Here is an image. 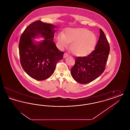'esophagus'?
I'll use <instances>...</instances> for the list:
<instances>
[{
  "mask_svg": "<svg viewBox=\"0 0 130 130\" xmlns=\"http://www.w3.org/2000/svg\"><path fill=\"white\" fill-rule=\"evenodd\" d=\"M69 56L68 55V54L67 53H65L64 54V55H63V58H66L67 56Z\"/></svg>",
  "mask_w": 130,
  "mask_h": 130,
  "instance_id": "34e87169",
  "label": "esophagus"
}]
</instances>
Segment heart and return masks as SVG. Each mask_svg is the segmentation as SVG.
Instances as JSON below:
<instances>
[{"instance_id":"heart-1","label":"heart","mask_w":130,"mask_h":130,"mask_svg":"<svg viewBox=\"0 0 130 130\" xmlns=\"http://www.w3.org/2000/svg\"><path fill=\"white\" fill-rule=\"evenodd\" d=\"M58 46L64 48L71 44V50L77 56H86L94 49L98 41L96 35L89 30L82 28H68L65 35L59 33L56 37Z\"/></svg>"}]
</instances>
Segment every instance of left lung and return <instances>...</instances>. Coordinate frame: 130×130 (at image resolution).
Returning a JSON list of instances; mask_svg holds the SVG:
<instances>
[{"label": "left lung", "instance_id": "8db88e82", "mask_svg": "<svg viewBox=\"0 0 130 130\" xmlns=\"http://www.w3.org/2000/svg\"><path fill=\"white\" fill-rule=\"evenodd\" d=\"M104 32L100 29V36L94 50L89 55L76 57L71 73L74 80L87 84L96 79L104 71L110 47Z\"/></svg>", "mask_w": 130, "mask_h": 130}]
</instances>
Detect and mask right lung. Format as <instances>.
<instances>
[{
	"mask_svg": "<svg viewBox=\"0 0 130 130\" xmlns=\"http://www.w3.org/2000/svg\"><path fill=\"white\" fill-rule=\"evenodd\" d=\"M56 26L41 21L29 25L22 33L19 43L20 63L31 78L44 80L53 74L56 63L63 58L64 53L57 49L53 38ZM43 38L37 42L34 39Z\"/></svg>",
	"mask_w": 130,
	"mask_h": 130,
	"instance_id": "right-lung-1",
	"label": "right lung"
}]
</instances>
